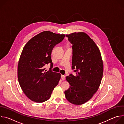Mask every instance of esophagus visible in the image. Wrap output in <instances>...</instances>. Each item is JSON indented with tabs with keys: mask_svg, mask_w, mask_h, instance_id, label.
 <instances>
[{
	"mask_svg": "<svg viewBox=\"0 0 124 124\" xmlns=\"http://www.w3.org/2000/svg\"><path fill=\"white\" fill-rule=\"evenodd\" d=\"M61 79L62 80H64L65 79V76L64 75H62L61 76Z\"/></svg>",
	"mask_w": 124,
	"mask_h": 124,
	"instance_id": "34e87169",
	"label": "esophagus"
}]
</instances>
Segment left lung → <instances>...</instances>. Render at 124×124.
I'll return each instance as SVG.
<instances>
[{
  "label": "left lung",
  "mask_w": 124,
  "mask_h": 124,
  "mask_svg": "<svg viewBox=\"0 0 124 124\" xmlns=\"http://www.w3.org/2000/svg\"><path fill=\"white\" fill-rule=\"evenodd\" d=\"M66 36L73 44L72 69L76 75L66 78L70 87L65 91V97L71 103L81 105L98 91L103 76V61L99 47L86 33L76 32Z\"/></svg>",
  "instance_id": "left-lung-1"
}]
</instances>
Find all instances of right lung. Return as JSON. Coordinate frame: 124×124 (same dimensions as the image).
<instances>
[{"instance_id":"add662e5","label":"right lung","mask_w":124,"mask_h":124,"mask_svg":"<svg viewBox=\"0 0 124 124\" xmlns=\"http://www.w3.org/2000/svg\"><path fill=\"white\" fill-rule=\"evenodd\" d=\"M65 36L43 31L32 38L22 50L17 66V78L23 93L34 102L48 100L58 84L61 74L51 70L45 71V66L50 63L52 67V50Z\"/></svg>"}]
</instances>
